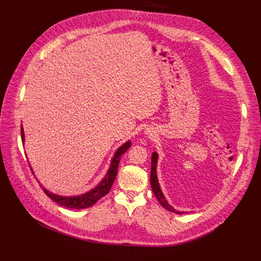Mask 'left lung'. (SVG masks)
I'll list each match as a JSON object with an SVG mask.
<instances>
[{
  "label": "left lung",
  "instance_id": "obj_1",
  "mask_svg": "<svg viewBox=\"0 0 261 261\" xmlns=\"http://www.w3.org/2000/svg\"><path fill=\"white\" fill-rule=\"evenodd\" d=\"M156 162H158V154L154 152V153H152V158H151V173H150V183H151V188H152L153 194L164 208L169 211V212L181 215L184 212H177L174 208H172L167 203L165 197H164V195L162 193L159 182H158V177H156Z\"/></svg>",
  "mask_w": 261,
  "mask_h": 261
}]
</instances>
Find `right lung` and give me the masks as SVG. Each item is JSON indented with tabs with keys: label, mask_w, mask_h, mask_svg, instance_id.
Wrapping results in <instances>:
<instances>
[{
	"label": "right lung",
	"mask_w": 261,
	"mask_h": 261,
	"mask_svg": "<svg viewBox=\"0 0 261 261\" xmlns=\"http://www.w3.org/2000/svg\"><path fill=\"white\" fill-rule=\"evenodd\" d=\"M21 135H22V142H24V132L22 127H21ZM130 147H131V143L127 142L120 148H118L112 160L111 167H110L108 173L106 174L105 179L98 184V186H96L93 190L89 191V193L85 195L77 196V197H61V196L49 193V191L46 190L45 188H42V189L47 197H49L53 201L61 205V206H64L67 208H73V210L88 208L92 206V205H94L99 199L105 197L109 191L111 190V187L115 181V177L117 174L118 164L121 159V155L125 153Z\"/></svg>",
	"instance_id": "right-lung-1"
}]
</instances>
